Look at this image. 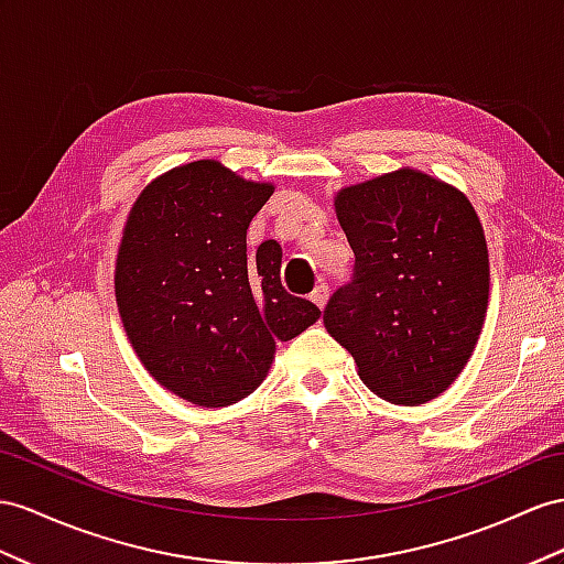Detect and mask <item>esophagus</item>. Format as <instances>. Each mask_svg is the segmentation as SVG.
Returning a JSON list of instances; mask_svg holds the SVG:
<instances>
[{
    "mask_svg": "<svg viewBox=\"0 0 564 564\" xmlns=\"http://www.w3.org/2000/svg\"><path fill=\"white\" fill-rule=\"evenodd\" d=\"M310 297H312V302H314L316 307L324 310L326 300H328V285H326V283H319V285L314 288V291H312V295H310Z\"/></svg>",
    "mask_w": 564,
    "mask_h": 564,
    "instance_id": "obj_1",
    "label": "esophagus"
}]
</instances>
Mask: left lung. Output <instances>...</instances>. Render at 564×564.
<instances>
[{"label":"left lung","mask_w":564,"mask_h":564,"mask_svg":"<svg viewBox=\"0 0 564 564\" xmlns=\"http://www.w3.org/2000/svg\"><path fill=\"white\" fill-rule=\"evenodd\" d=\"M336 214L355 252L352 281L324 326L371 393L424 405L465 369L488 307V250L457 187L400 169L343 187Z\"/></svg>","instance_id":"8db88e82"}]
</instances>
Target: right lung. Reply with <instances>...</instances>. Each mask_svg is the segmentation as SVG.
<instances>
[{"label":"right lung","instance_id":"1","mask_svg":"<svg viewBox=\"0 0 564 564\" xmlns=\"http://www.w3.org/2000/svg\"><path fill=\"white\" fill-rule=\"evenodd\" d=\"M273 193L214 159L154 178L128 214L117 305L128 340L166 391L226 408L264 381L276 340L322 312L281 283V245L248 254V226Z\"/></svg>","mask_w":564,"mask_h":564}]
</instances>
